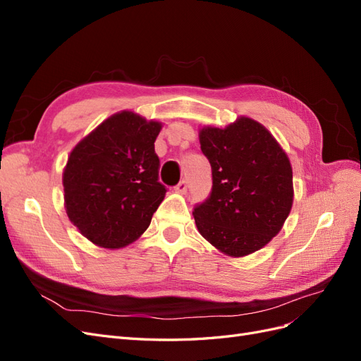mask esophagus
Here are the masks:
<instances>
[{
	"label": "esophagus",
	"mask_w": 361,
	"mask_h": 361,
	"mask_svg": "<svg viewBox=\"0 0 361 361\" xmlns=\"http://www.w3.org/2000/svg\"><path fill=\"white\" fill-rule=\"evenodd\" d=\"M187 188H188L187 180H180V182L176 185V187H174V191L179 192V194H185V192H187Z\"/></svg>",
	"instance_id": "esophagus-1"
}]
</instances>
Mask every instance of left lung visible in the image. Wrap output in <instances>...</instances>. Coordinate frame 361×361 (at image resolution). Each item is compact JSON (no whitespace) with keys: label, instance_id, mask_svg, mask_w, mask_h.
<instances>
[{"label":"left lung","instance_id":"1","mask_svg":"<svg viewBox=\"0 0 361 361\" xmlns=\"http://www.w3.org/2000/svg\"><path fill=\"white\" fill-rule=\"evenodd\" d=\"M199 140L212 169V191L192 211L197 231L226 256L255 253L281 231L292 209L286 152L264 125L245 116L226 128L203 126Z\"/></svg>","mask_w":361,"mask_h":361}]
</instances>
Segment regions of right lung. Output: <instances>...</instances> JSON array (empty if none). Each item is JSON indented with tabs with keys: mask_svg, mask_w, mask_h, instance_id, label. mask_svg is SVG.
Segmentation results:
<instances>
[{
	"mask_svg": "<svg viewBox=\"0 0 361 361\" xmlns=\"http://www.w3.org/2000/svg\"><path fill=\"white\" fill-rule=\"evenodd\" d=\"M157 120L118 111L76 145L63 170L71 223L97 247L123 248L146 232L166 187L158 182Z\"/></svg>",
	"mask_w": 361,
	"mask_h": 361,
	"instance_id": "right-lung-1",
	"label": "right lung"
}]
</instances>
